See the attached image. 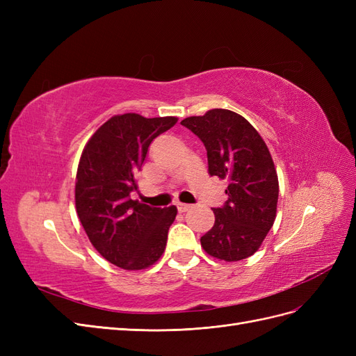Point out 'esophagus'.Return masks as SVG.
Masks as SVG:
<instances>
[{
  "label": "esophagus",
  "mask_w": 356,
  "mask_h": 356,
  "mask_svg": "<svg viewBox=\"0 0 356 356\" xmlns=\"http://www.w3.org/2000/svg\"><path fill=\"white\" fill-rule=\"evenodd\" d=\"M177 208L179 212H187L188 209H191V204L188 203H177Z\"/></svg>",
  "instance_id": "34e87169"
}]
</instances>
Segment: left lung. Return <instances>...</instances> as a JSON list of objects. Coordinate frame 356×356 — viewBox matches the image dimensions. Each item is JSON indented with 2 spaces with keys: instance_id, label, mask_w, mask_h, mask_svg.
<instances>
[{
  "instance_id": "8db88e82",
  "label": "left lung",
  "mask_w": 356,
  "mask_h": 356,
  "mask_svg": "<svg viewBox=\"0 0 356 356\" xmlns=\"http://www.w3.org/2000/svg\"><path fill=\"white\" fill-rule=\"evenodd\" d=\"M181 124L207 148L209 175L229 181V199L213 209V227L200 238L202 248L224 261L251 257L276 218L279 182L270 152L254 126L230 110L213 108Z\"/></svg>"
}]
</instances>
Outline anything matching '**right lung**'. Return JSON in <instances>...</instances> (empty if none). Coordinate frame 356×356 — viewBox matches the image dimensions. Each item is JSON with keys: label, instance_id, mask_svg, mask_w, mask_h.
<instances>
[{"label": "right lung", "instance_id": "1", "mask_svg": "<svg viewBox=\"0 0 356 356\" xmlns=\"http://www.w3.org/2000/svg\"><path fill=\"white\" fill-rule=\"evenodd\" d=\"M177 117L147 118L135 113L106 120L84 145L75 178V209L89 241L105 260L143 270L165 252L177 207L152 208L131 199L154 138Z\"/></svg>", "mask_w": 356, "mask_h": 356}]
</instances>
